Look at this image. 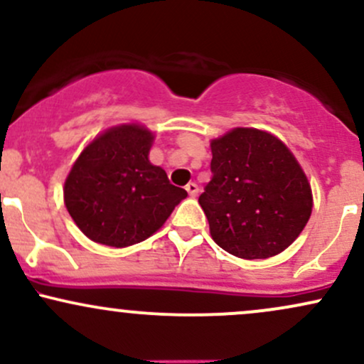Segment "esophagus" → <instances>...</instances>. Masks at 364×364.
Here are the masks:
<instances>
[{"instance_id": "1", "label": "esophagus", "mask_w": 364, "mask_h": 364, "mask_svg": "<svg viewBox=\"0 0 364 364\" xmlns=\"http://www.w3.org/2000/svg\"><path fill=\"white\" fill-rule=\"evenodd\" d=\"M186 191H188V195L191 196V198H195V196L198 195V186H196L195 183H188V185H186Z\"/></svg>"}]
</instances>
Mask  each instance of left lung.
<instances>
[{
  "label": "left lung",
  "instance_id": "obj_1",
  "mask_svg": "<svg viewBox=\"0 0 364 364\" xmlns=\"http://www.w3.org/2000/svg\"><path fill=\"white\" fill-rule=\"evenodd\" d=\"M214 173L200 195L210 236L245 260L270 258L296 241L310 220L306 174L281 139L237 127L210 140Z\"/></svg>",
  "mask_w": 364,
  "mask_h": 364
}]
</instances>
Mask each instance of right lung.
<instances>
[{
    "label": "right lung",
    "mask_w": 364,
    "mask_h": 364,
    "mask_svg": "<svg viewBox=\"0 0 364 364\" xmlns=\"http://www.w3.org/2000/svg\"><path fill=\"white\" fill-rule=\"evenodd\" d=\"M156 135L140 123L104 129L83 147L63 186L68 214L94 243L127 248L147 240L186 198L149 154Z\"/></svg>",
    "instance_id": "obj_1"
}]
</instances>
